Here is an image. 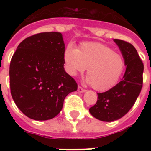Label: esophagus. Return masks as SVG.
<instances>
[{"mask_svg":"<svg viewBox=\"0 0 151 151\" xmlns=\"http://www.w3.org/2000/svg\"><path fill=\"white\" fill-rule=\"evenodd\" d=\"M78 91L79 92H85V89H84V88H83L82 87H81V86H78Z\"/></svg>","mask_w":151,"mask_h":151,"instance_id":"obj_1","label":"esophagus"}]
</instances>
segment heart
<instances>
[{
  "label": "heart",
  "instance_id": "1",
  "mask_svg": "<svg viewBox=\"0 0 151 151\" xmlns=\"http://www.w3.org/2000/svg\"><path fill=\"white\" fill-rule=\"evenodd\" d=\"M66 70L75 76L87 70L88 82L98 91H106L114 86L124 70V59L106 45L87 42L79 49L70 45L64 52Z\"/></svg>",
  "mask_w": 151,
  "mask_h": 151
}]
</instances>
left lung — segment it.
Here are the masks:
<instances>
[{
  "mask_svg": "<svg viewBox=\"0 0 151 151\" xmlns=\"http://www.w3.org/2000/svg\"><path fill=\"white\" fill-rule=\"evenodd\" d=\"M122 52L126 70L123 78L114 87L97 93L98 99L90 107V114L103 122H113L126 114L136 103L143 88V63L132 44L114 39Z\"/></svg>",
  "mask_w": 151,
  "mask_h": 151,
  "instance_id": "obj_1",
  "label": "left lung"
}]
</instances>
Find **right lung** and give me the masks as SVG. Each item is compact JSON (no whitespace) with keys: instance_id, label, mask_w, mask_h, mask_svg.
Segmentation results:
<instances>
[{"instance_id":"add662e5","label":"right lung","mask_w":151,"mask_h":151,"mask_svg":"<svg viewBox=\"0 0 151 151\" xmlns=\"http://www.w3.org/2000/svg\"><path fill=\"white\" fill-rule=\"evenodd\" d=\"M61 33L45 32L24 39L12 57L10 89L18 108L36 121L55 117L78 84L64 70Z\"/></svg>"}]
</instances>
